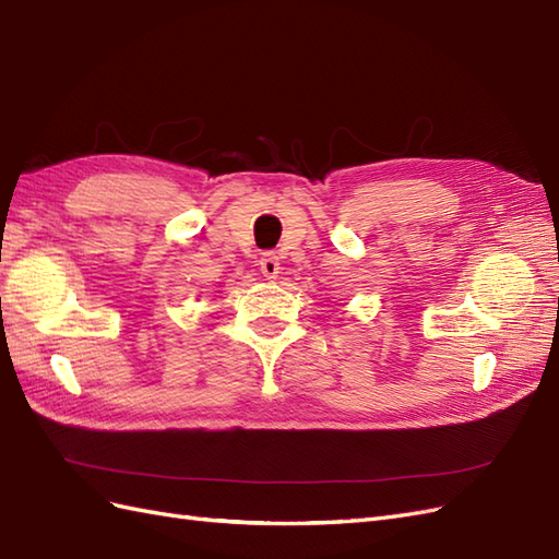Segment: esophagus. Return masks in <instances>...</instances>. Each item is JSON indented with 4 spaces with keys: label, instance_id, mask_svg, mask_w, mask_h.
I'll return each instance as SVG.
<instances>
[{
    "label": "esophagus",
    "instance_id": "34e87169",
    "mask_svg": "<svg viewBox=\"0 0 559 559\" xmlns=\"http://www.w3.org/2000/svg\"><path fill=\"white\" fill-rule=\"evenodd\" d=\"M259 265H261V273H263L267 280H275V277L280 275V261H277V255H275L273 251L263 253Z\"/></svg>",
    "mask_w": 559,
    "mask_h": 559
}]
</instances>
